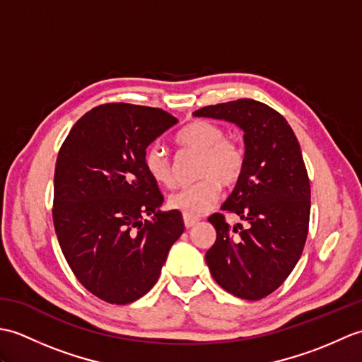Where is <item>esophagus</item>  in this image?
I'll return each instance as SVG.
<instances>
[{
	"instance_id": "esophagus-1",
	"label": "esophagus",
	"mask_w": 362,
	"mask_h": 362,
	"mask_svg": "<svg viewBox=\"0 0 362 362\" xmlns=\"http://www.w3.org/2000/svg\"><path fill=\"white\" fill-rule=\"evenodd\" d=\"M199 222L197 218H191V216H183V224H185L187 228H191L193 226H196Z\"/></svg>"
}]
</instances>
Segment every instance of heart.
Listing matches in <instances>:
<instances>
[{"instance_id":"obj_1","label":"heart","mask_w":362,"mask_h":362,"mask_svg":"<svg viewBox=\"0 0 362 362\" xmlns=\"http://www.w3.org/2000/svg\"><path fill=\"white\" fill-rule=\"evenodd\" d=\"M183 151L199 153L196 163L197 182L169 197V206L183 216H201L219 197L221 187L232 188L241 179L245 152L241 143L226 136V129L211 121H194L175 135ZM143 166L151 179L165 188L175 187L173 161L160 144H151L143 153Z\"/></svg>"}]
</instances>
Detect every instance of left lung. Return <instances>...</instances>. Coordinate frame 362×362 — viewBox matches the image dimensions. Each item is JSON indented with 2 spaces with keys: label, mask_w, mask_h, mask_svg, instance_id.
<instances>
[{
  "label": "left lung",
  "mask_w": 362,
  "mask_h": 362,
  "mask_svg": "<svg viewBox=\"0 0 362 362\" xmlns=\"http://www.w3.org/2000/svg\"><path fill=\"white\" fill-rule=\"evenodd\" d=\"M193 115L244 130V171L221 210L238 214L248 226L232 228L223 213L211 214L216 241L205 261L230 294L264 298L288 279L308 236L311 188L300 144L288 121L255 99L206 105Z\"/></svg>",
  "instance_id": "1"
}]
</instances>
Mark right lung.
<instances>
[{
    "instance_id": "obj_1",
    "label": "right lung",
    "mask_w": 362,
    "mask_h": 362,
    "mask_svg": "<svg viewBox=\"0 0 362 362\" xmlns=\"http://www.w3.org/2000/svg\"><path fill=\"white\" fill-rule=\"evenodd\" d=\"M177 122L153 107L103 104L59 151L52 221L60 249L82 286L107 303L143 297L185 230L180 211L158 210L163 196L143 166L146 148Z\"/></svg>"
}]
</instances>
